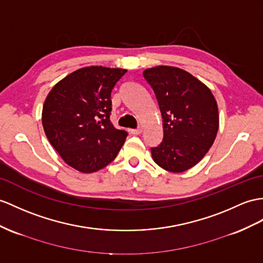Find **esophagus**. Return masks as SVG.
<instances>
[{
  "label": "esophagus",
  "instance_id": "34e87169",
  "mask_svg": "<svg viewBox=\"0 0 263 263\" xmlns=\"http://www.w3.org/2000/svg\"><path fill=\"white\" fill-rule=\"evenodd\" d=\"M129 133L132 135H139L140 133H142V128H137V129H130Z\"/></svg>",
  "mask_w": 263,
  "mask_h": 263
}]
</instances>
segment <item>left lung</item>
Here are the masks:
<instances>
[{
  "mask_svg": "<svg viewBox=\"0 0 263 263\" xmlns=\"http://www.w3.org/2000/svg\"><path fill=\"white\" fill-rule=\"evenodd\" d=\"M143 76L163 118L162 143L151 148L154 162L168 172L187 171L205 156L219 130L214 96L202 81L176 67L149 68Z\"/></svg>",
  "mask_w": 263,
  "mask_h": 263,
  "instance_id": "obj_1",
  "label": "left lung"
}]
</instances>
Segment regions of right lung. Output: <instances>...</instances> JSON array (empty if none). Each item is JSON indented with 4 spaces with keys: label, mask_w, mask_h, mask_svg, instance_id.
<instances>
[{
    "label": "right lung",
    "mask_w": 263,
    "mask_h": 263,
    "mask_svg": "<svg viewBox=\"0 0 263 263\" xmlns=\"http://www.w3.org/2000/svg\"><path fill=\"white\" fill-rule=\"evenodd\" d=\"M126 69L85 67L51 89L43 104L46 136L61 158L81 173L104 168L127 137L110 123L111 91Z\"/></svg>",
    "instance_id": "add662e5"
}]
</instances>
